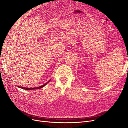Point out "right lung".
Masks as SVG:
<instances>
[{
	"label": "right lung",
	"mask_w": 128,
	"mask_h": 128,
	"mask_svg": "<svg viewBox=\"0 0 128 128\" xmlns=\"http://www.w3.org/2000/svg\"><path fill=\"white\" fill-rule=\"evenodd\" d=\"M50 80H49L48 82L47 83H46L45 84H43V85H42V86H39V87H37V88H24V87H19V88H22V89H24V90H34V89H40V88H42V87H44L45 86H46V84H47L50 82Z\"/></svg>",
	"instance_id": "obj_1"
}]
</instances>
